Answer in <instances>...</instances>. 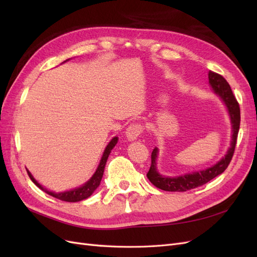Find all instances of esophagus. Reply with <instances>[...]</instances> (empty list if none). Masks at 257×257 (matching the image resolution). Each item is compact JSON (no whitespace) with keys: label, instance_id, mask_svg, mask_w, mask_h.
Here are the masks:
<instances>
[{"label":"esophagus","instance_id":"1","mask_svg":"<svg viewBox=\"0 0 257 257\" xmlns=\"http://www.w3.org/2000/svg\"><path fill=\"white\" fill-rule=\"evenodd\" d=\"M144 131V126L143 124L141 123H133L127 127L126 130V137L130 141H135L137 139V137L142 134V132Z\"/></svg>","mask_w":257,"mask_h":257}]
</instances>
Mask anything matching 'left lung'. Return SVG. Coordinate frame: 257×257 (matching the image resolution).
Segmentation results:
<instances>
[{"instance_id": "obj_1", "label": "left lung", "mask_w": 257, "mask_h": 257, "mask_svg": "<svg viewBox=\"0 0 257 257\" xmlns=\"http://www.w3.org/2000/svg\"><path fill=\"white\" fill-rule=\"evenodd\" d=\"M209 82L211 84L212 89L216 94H219L222 99L224 100L225 105L227 106V109L230 115L231 123H232V138L230 143V148L228 149L226 155L220 161L217 162L215 165L212 167H209L201 172H196L188 174L180 177L176 178H169L160 175L157 172V158H158V148H154L151 153V166L149 168V172L147 173V177L153 185L157 188L168 191V192H185L192 189L198 188L212 180L216 176L221 175L224 173V170L226 169L229 165V163L232 159V155L235 152V148L237 144V137L238 132L240 127V107L239 103L232 93L230 85L220 74L214 72H209Z\"/></svg>"}]
</instances>
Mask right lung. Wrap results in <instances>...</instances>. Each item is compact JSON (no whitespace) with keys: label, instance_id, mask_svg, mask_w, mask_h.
I'll use <instances>...</instances> for the list:
<instances>
[{"label":"right lung","instance_id":"1","mask_svg":"<svg viewBox=\"0 0 257 257\" xmlns=\"http://www.w3.org/2000/svg\"><path fill=\"white\" fill-rule=\"evenodd\" d=\"M116 143H118V137H113L110 141V143L108 144V146L106 147V149H105L104 154H103V158H102V160H100V163H99V165L96 169L95 174L92 176V178L87 183H85L82 186H80V188H78V189L63 192V193L50 192L48 190L44 189L43 186L32 177V175L30 174L29 170H28V175L31 178V180H32L38 186V188H40L42 191H44L45 193H47V194H49V195L53 196L54 198H58V199L63 200V201H68V203H76V201H80L82 199L88 198L90 195H92V193L97 189V186L99 185L100 180H102L103 175H104V169H105L107 159H108V157H109L110 151L112 150V148L116 145Z\"/></svg>","mask_w":257,"mask_h":257}]
</instances>
